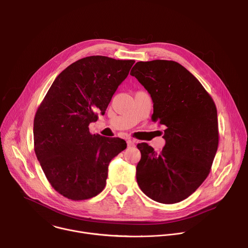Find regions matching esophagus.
Here are the masks:
<instances>
[{"instance_id":"obj_1","label":"esophagus","mask_w":248,"mask_h":248,"mask_svg":"<svg viewBox=\"0 0 248 248\" xmlns=\"http://www.w3.org/2000/svg\"><path fill=\"white\" fill-rule=\"evenodd\" d=\"M126 143H127V146H128V147L134 146V142H133V141H132L131 139H127V140H126Z\"/></svg>"}]
</instances>
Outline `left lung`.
<instances>
[{"mask_svg":"<svg viewBox=\"0 0 248 248\" xmlns=\"http://www.w3.org/2000/svg\"><path fill=\"white\" fill-rule=\"evenodd\" d=\"M130 76L151 95L152 121L167 127L160 154L147 143L137 144V184L157 202H181L211 170L219 144L216 105L198 79L176 62H137Z\"/></svg>","mask_w":248,"mask_h":248,"instance_id":"obj_1","label":"left lung"}]
</instances>
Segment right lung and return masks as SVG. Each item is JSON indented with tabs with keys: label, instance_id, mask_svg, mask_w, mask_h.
<instances>
[{
	"label": "right lung",
	"instance_id": "1",
	"mask_svg": "<svg viewBox=\"0 0 248 248\" xmlns=\"http://www.w3.org/2000/svg\"><path fill=\"white\" fill-rule=\"evenodd\" d=\"M133 60L90 56L57 77L34 118V150L52 187L72 200L99 194L111 160L126 148L124 139L91 134Z\"/></svg>",
	"mask_w": 248,
	"mask_h": 248
}]
</instances>
